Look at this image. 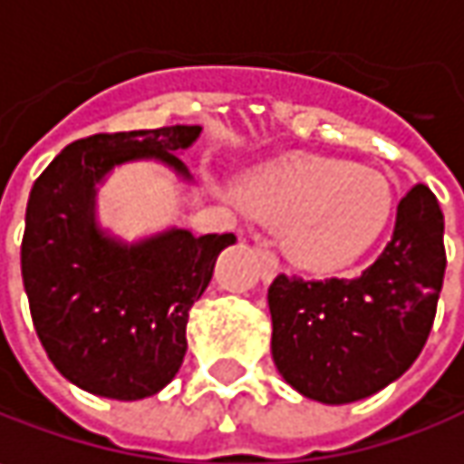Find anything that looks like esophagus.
<instances>
[{
    "mask_svg": "<svg viewBox=\"0 0 464 464\" xmlns=\"http://www.w3.org/2000/svg\"><path fill=\"white\" fill-rule=\"evenodd\" d=\"M256 262H259V275L265 283H270L272 277L277 275V256L275 252H270L267 246H259L256 249Z\"/></svg>",
    "mask_w": 464,
    "mask_h": 464,
    "instance_id": "34e87169",
    "label": "esophagus"
}]
</instances>
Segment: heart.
Listing matches in <instances>:
<instances>
[{"label": "heart", "mask_w": 464, "mask_h": 464, "mask_svg": "<svg viewBox=\"0 0 464 464\" xmlns=\"http://www.w3.org/2000/svg\"><path fill=\"white\" fill-rule=\"evenodd\" d=\"M241 202L283 226V252L304 270L351 267L387 231L390 181L372 169L330 158H291L244 179Z\"/></svg>", "instance_id": "obj_1"}]
</instances>
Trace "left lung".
<instances>
[{
    "label": "left lung",
    "instance_id": "obj_1",
    "mask_svg": "<svg viewBox=\"0 0 464 464\" xmlns=\"http://www.w3.org/2000/svg\"><path fill=\"white\" fill-rule=\"evenodd\" d=\"M444 270V215L431 189L418 184L397 205L390 244L361 275L272 280V361L280 376L324 405L384 390L423 351Z\"/></svg>",
    "mask_w": 464,
    "mask_h": 464
}]
</instances>
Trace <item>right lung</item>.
Segmentation results:
<instances>
[{
  "instance_id": "obj_1",
  "label": "right lung",
  "mask_w": 464,
  "mask_h": 464,
  "mask_svg": "<svg viewBox=\"0 0 464 464\" xmlns=\"http://www.w3.org/2000/svg\"><path fill=\"white\" fill-rule=\"evenodd\" d=\"M202 127L92 134L35 179L25 210L23 283L41 345L64 379L109 400L158 394L181 369L192 304L233 233L166 228L124 241L98 223V187L124 163L158 160L181 181L179 152Z\"/></svg>"
}]
</instances>
